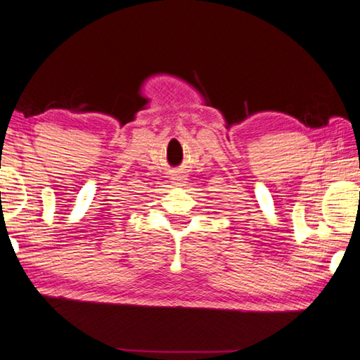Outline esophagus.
I'll use <instances>...</instances> for the list:
<instances>
[{
  "instance_id": "34e87169",
  "label": "esophagus",
  "mask_w": 360,
  "mask_h": 360,
  "mask_svg": "<svg viewBox=\"0 0 360 360\" xmlns=\"http://www.w3.org/2000/svg\"><path fill=\"white\" fill-rule=\"evenodd\" d=\"M173 182H174V186H184L186 178L184 176H178V178H173Z\"/></svg>"
}]
</instances>
